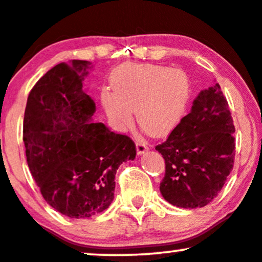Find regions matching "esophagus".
Instances as JSON below:
<instances>
[{"label":"esophagus","mask_w":262,"mask_h":262,"mask_svg":"<svg viewBox=\"0 0 262 262\" xmlns=\"http://www.w3.org/2000/svg\"><path fill=\"white\" fill-rule=\"evenodd\" d=\"M136 149H137L138 156H141V154H143L144 151L148 149V143L143 140H138L136 142Z\"/></svg>","instance_id":"obj_1"}]
</instances>
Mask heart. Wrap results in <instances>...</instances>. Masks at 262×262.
I'll use <instances>...</instances> for the list:
<instances>
[{
	"label": "heart",
	"instance_id": "obj_1",
	"mask_svg": "<svg viewBox=\"0 0 262 262\" xmlns=\"http://www.w3.org/2000/svg\"><path fill=\"white\" fill-rule=\"evenodd\" d=\"M101 102L111 124L125 131L137 120L154 136L170 134L185 114L190 82L185 72L154 64H126L112 76Z\"/></svg>",
	"mask_w": 262,
	"mask_h": 262
}]
</instances>
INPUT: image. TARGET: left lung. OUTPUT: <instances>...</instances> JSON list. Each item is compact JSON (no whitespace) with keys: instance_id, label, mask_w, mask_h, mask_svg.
<instances>
[{"instance_id":"left-lung-1","label":"left lung","mask_w":262,"mask_h":262,"mask_svg":"<svg viewBox=\"0 0 262 262\" xmlns=\"http://www.w3.org/2000/svg\"><path fill=\"white\" fill-rule=\"evenodd\" d=\"M235 128L221 87L215 83L156 149L165 160L160 193L170 204L203 208L217 196L233 169Z\"/></svg>"}]
</instances>
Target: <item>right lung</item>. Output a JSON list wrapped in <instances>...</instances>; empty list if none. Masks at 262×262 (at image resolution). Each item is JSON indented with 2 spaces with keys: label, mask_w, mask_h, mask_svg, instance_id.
I'll return each instance as SVG.
<instances>
[{
  "label": "right lung",
  "mask_w": 262,
  "mask_h": 262,
  "mask_svg": "<svg viewBox=\"0 0 262 262\" xmlns=\"http://www.w3.org/2000/svg\"><path fill=\"white\" fill-rule=\"evenodd\" d=\"M90 66L74 59L48 70L29 93L24 114L31 175L48 204L72 219L104 211L114 199L116 170L136 157L130 137L92 121L95 102L82 90Z\"/></svg>",
  "instance_id": "1"
}]
</instances>
